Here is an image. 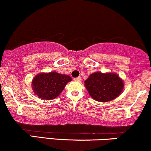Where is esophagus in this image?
Returning a JSON list of instances; mask_svg holds the SVG:
<instances>
[{"label": "esophagus", "instance_id": "34e87169", "mask_svg": "<svg viewBox=\"0 0 151 151\" xmlns=\"http://www.w3.org/2000/svg\"><path fill=\"white\" fill-rule=\"evenodd\" d=\"M81 80V77H78L77 78H74V81H79Z\"/></svg>", "mask_w": 151, "mask_h": 151}]
</instances>
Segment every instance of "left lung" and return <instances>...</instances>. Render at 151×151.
I'll use <instances>...</instances> for the list:
<instances>
[{
	"label": "left lung",
	"mask_w": 151,
	"mask_h": 151,
	"mask_svg": "<svg viewBox=\"0 0 151 151\" xmlns=\"http://www.w3.org/2000/svg\"><path fill=\"white\" fill-rule=\"evenodd\" d=\"M84 83L91 98L100 102L114 100L124 89L123 80L115 73L94 72Z\"/></svg>",
	"instance_id": "obj_1"
}]
</instances>
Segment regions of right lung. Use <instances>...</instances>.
I'll return each instance as SVG.
<instances>
[{"label": "right lung", "mask_w": 151, "mask_h": 151, "mask_svg": "<svg viewBox=\"0 0 151 151\" xmlns=\"http://www.w3.org/2000/svg\"><path fill=\"white\" fill-rule=\"evenodd\" d=\"M72 78L69 75L58 72L37 74L32 81V88L35 94L45 100L54 99L60 95Z\"/></svg>", "instance_id": "add662e5"}]
</instances>
